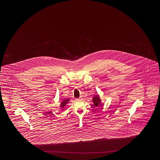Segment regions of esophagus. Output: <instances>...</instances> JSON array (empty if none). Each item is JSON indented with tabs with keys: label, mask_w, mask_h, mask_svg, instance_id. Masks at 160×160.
I'll return each mask as SVG.
<instances>
[{
	"label": "esophagus",
	"mask_w": 160,
	"mask_h": 160,
	"mask_svg": "<svg viewBox=\"0 0 160 160\" xmlns=\"http://www.w3.org/2000/svg\"><path fill=\"white\" fill-rule=\"evenodd\" d=\"M81 98H79L77 99V101H79V100H81Z\"/></svg>",
	"instance_id": "1"
}]
</instances>
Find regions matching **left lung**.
Listing matches in <instances>:
<instances>
[{"label": "left lung", "instance_id": "obj_1", "mask_svg": "<svg viewBox=\"0 0 160 160\" xmlns=\"http://www.w3.org/2000/svg\"><path fill=\"white\" fill-rule=\"evenodd\" d=\"M92 101L94 102V104L95 107H99L101 105V100L99 99V96H95L92 98Z\"/></svg>", "mask_w": 160, "mask_h": 160}]
</instances>
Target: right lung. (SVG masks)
I'll return each mask as SVG.
<instances>
[{"label": "right lung", "mask_w": 160, "mask_h": 160, "mask_svg": "<svg viewBox=\"0 0 160 160\" xmlns=\"http://www.w3.org/2000/svg\"><path fill=\"white\" fill-rule=\"evenodd\" d=\"M68 101H69V99H66L63 100V101L61 102V106L62 108H63V107L68 103Z\"/></svg>", "instance_id": "1"}]
</instances>
